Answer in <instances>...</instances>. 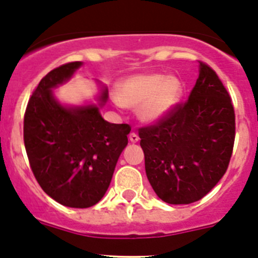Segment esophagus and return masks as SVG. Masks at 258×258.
<instances>
[{
	"mask_svg": "<svg viewBox=\"0 0 258 258\" xmlns=\"http://www.w3.org/2000/svg\"><path fill=\"white\" fill-rule=\"evenodd\" d=\"M128 139H130V141L134 142V144H136V142H139L140 137H139V135L136 134V132H131V134H130V136H128Z\"/></svg>",
	"mask_w": 258,
	"mask_h": 258,
	"instance_id": "34e87169",
	"label": "esophagus"
}]
</instances>
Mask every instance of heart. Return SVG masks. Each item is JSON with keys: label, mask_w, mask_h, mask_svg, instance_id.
<instances>
[{"label": "heart", "mask_w": 258, "mask_h": 258, "mask_svg": "<svg viewBox=\"0 0 258 258\" xmlns=\"http://www.w3.org/2000/svg\"><path fill=\"white\" fill-rule=\"evenodd\" d=\"M183 87L176 77L151 74L128 77L118 87V105L139 107L140 118L157 122L167 116L181 100Z\"/></svg>", "instance_id": "1"}]
</instances>
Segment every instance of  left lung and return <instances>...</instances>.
Listing matches in <instances>:
<instances>
[{"instance_id":"8db88e82","label":"left lung","mask_w":258,"mask_h":258,"mask_svg":"<svg viewBox=\"0 0 258 258\" xmlns=\"http://www.w3.org/2000/svg\"><path fill=\"white\" fill-rule=\"evenodd\" d=\"M235 135L230 95L217 74L200 62L188 100L139 130L146 175L156 195L170 205L206 196L227 171Z\"/></svg>"}]
</instances>
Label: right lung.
I'll return each mask as SVG.
<instances>
[{"label":"right lung","mask_w":258,"mask_h":258,"mask_svg":"<svg viewBox=\"0 0 258 258\" xmlns=\"http://www.w3.org/2000/svg\"><path fill=\"white\" fill-rule=\"evenodd\" d=\"M81 64L64 63L40 81L26 107L23 141L41 188L63 206L87 209L105 196L131 127L102 118L106 87L100 107H64L53 97L52 88L69 80Z\"/></svg>","instance_id":"add662e5"}]
</instances>
